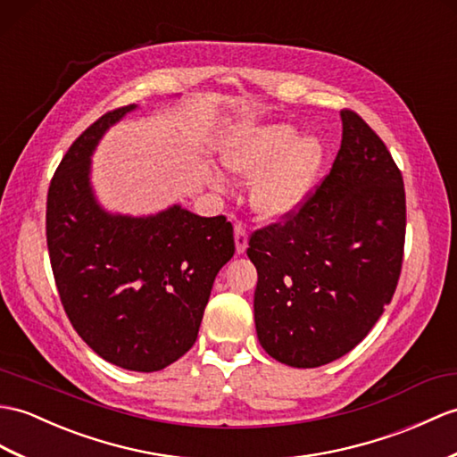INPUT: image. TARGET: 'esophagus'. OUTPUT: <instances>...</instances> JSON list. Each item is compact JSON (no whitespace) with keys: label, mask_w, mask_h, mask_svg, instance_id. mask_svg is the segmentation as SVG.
<instances>
[{"label":"esophagus","mask_w":457,"mask_h":457,"mask_svg":"<svg viewBox=\"0 0 457 457\" xmlns=\"http://www.w3.org/2000/svg\"><path fill=\"white\" fill-rule=\"evenodd\" d=\"M236 249H237V253L241 254V253H245V249H247V229H245V226L241 224V221H237L236 224Z\"/></svg>","instance_id":"34e87169"}]
</instances>
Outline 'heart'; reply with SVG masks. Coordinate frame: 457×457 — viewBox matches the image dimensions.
Segmentation results:
<instances>
[{"label":"heart","instance_id":"1","mask_svg":"<svg viewBox=\"0 0 457 457\" xmlns=\"http://www.w3.org/2000/svg\"><path fill=\"white\" fill-rule=\"evenodd\" d=\"M292 124L249 126L233 134L221 147V162L241 177H256L251 187L253 208L262 218L280 220L303 203L321 163V145L313 137L298 140ZM224 188V179L214 175Z\"/></svg>","mask_w":457,"mask_h":457}]
</instances>
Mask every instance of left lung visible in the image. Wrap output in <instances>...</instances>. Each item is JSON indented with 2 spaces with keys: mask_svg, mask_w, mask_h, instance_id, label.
<instances>
[{
  "mask_svg": "<svg viewBox=\"0 0 457 457\" xmlns=\"http://www.w3.org/2000/svg\"><path fill=\"white\" fill-rule=\"evenodd\" d=\"M331 171L282 221L251 233L254 327L282 364L317 368L350 353L397 288L405 249V187L386 144L343 109Z\"/></svg>",
  "mask_w": 457,
  "mask_h": 457,
  "instance_id": "8db88e82",
  "label": "left lung"
}]
</instances>
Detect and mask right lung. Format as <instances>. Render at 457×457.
Instances as JSON below:
<instances>
[{
  "mask_svg": "<svg viewBox=\"0 0 457 457\" xmlns=\"http://www.w3.org/2000/svg\"><path fill=\"white\" fill-rule=\"evenodd\" d=\"M132 109L104 112L62 157L48 187L46 243L60 302L78 335L114 366L157 372L195 345L212 284L236 241L226 216L173 206L130 218L97 204L89 155Z\"/></svg>",
  "mask_w": 457,
  "mask_h": 457,
  "instance_id": "add662e5",
  "label": "right lung"
}]
</instances>
